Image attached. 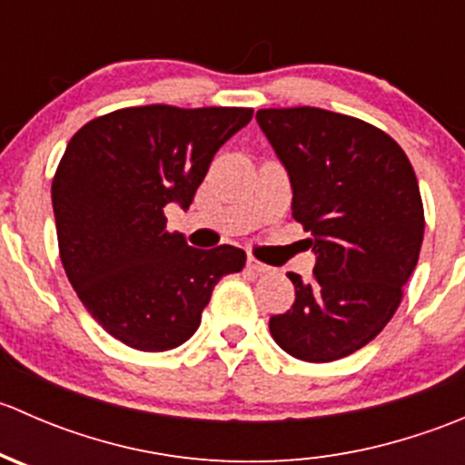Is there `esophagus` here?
<instances>
[{
  "label": "esophagus",
  "instance_id": "34e87169",
  "mask_svg": "<svg viewBox=\"0 0 465 465\" xmlns=\"http://www.w3.org/2000/svg\"><path fill=\"white\" fill-rule=\"evenodd\" d=\"M247 267H250L252 272H256V274H267V272L272 270L270 265H265V262H261V261H256L254 256H250V259H247Z\"/></svg>",
  "mask_w": 465,
  "mask_h": 465
}]
</instances>
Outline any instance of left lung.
I'll return each mask as SVG.
<instances>
[{"label":"left lung","mask_w":465,"mask_h":465,"mask_svg":"<svg viewBox=\"0 0 465 465\" xmlns=\"http://www.w3.org/2000/svg\"><path fill=\"white\" fill-rule=\"evenodd\" d=\"M256 121L317 254L311 281L288 274L297 299L270 317V332L303 362L346 358L387 326L419 262L425 215L414 168L387 133L355 116L270 107Z\"/></svg>","instance_id":"8db88e82"}]
</instances>
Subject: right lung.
<instances>
[{
  "label": "right lung",
  "instance_id": "1",
  "mask_svg": "<svg viewBox=\"0 0 465 465\" xmlns=\"http://www.w3.org/2000/svg\"><path fill=\"white\" fill-rule=\"evenodd\" d=\"M252 107H124L67 143L51 184L60 261L78 299L112 337L168 351L198 331L215 283L245 267L232 245L195 250L166 229L189 209L218 148Z\"/></svg>",
  "mask_w": 465,
  "mask_h": 465
}]
</instances>
